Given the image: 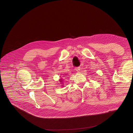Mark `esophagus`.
I'll return each mask as SVG.
<instances>
[{"mask_svg":"<svg viewBox=\"0 0 133 133\" xmlns=\"http://www.w3.org/2000/svg\"><path fill=\"white\" fill-rule=\"evenodd\" d=\"M75 71H76V72H79L80 71V70H81V68H80V67H76V68H75Z\"/></svg>","mask_w":133,"mask_h":133,"instance_id":"1","label":"esophagus"}]
</instances>
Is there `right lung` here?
<instances>
[{
  "instance_id": "obj_1",
  "label": "right lung",
  "mask_w": 133,
  "mask_h": 133,
  "mask_svg": "<svg viewBox=\"0 0 133 133\" xmlns=\"http://www.w3.org/2000/svg\"><path fill=\"white\" fill-rule=\"evenodd\" d=\"M60 81H61V80H60Z\"/></svg>"
}]
</instances>
